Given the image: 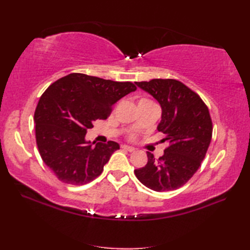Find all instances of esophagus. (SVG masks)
Wrapping results in <instances>:
<instances>
[{"mask_svg":"<svg viewBox=\"0 0 250 250\" xmlns=\"http://www.w3.org/2000/svg\"><path fill=\"white\" fill-rule=\"evenodd\" d=\"M121 148H122V149H125L126 151H130V152H133L135 150V148L128 146V145H121Z\"/></svg>","mask_w":250,"mask_h":250,"instance_id":"obj_1","label":"esophagus"}]
</instances>
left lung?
<instances>
[{"instance_id":"left-lung-1","label":"left lung","mask_w":250,"mask_h":250,"mask_svg":"<svg viewBox=\"0 0 250 250\" xmlns=\"http://www.w3.org/2000/svg\"><path fill=\"white\" fill-rule=\"evenodd\" d=\"M161 106L158 131L168 142L159 159L147 151L148 162L134 171L140 182L153 191L182 187L198 171L210 144L213 124L208 108L192 90L176 79L135 83Z\"/></svg>"}]
</instances>
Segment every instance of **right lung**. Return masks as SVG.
Here are the masks:
<instances>
[{"mask_svg": "<svg viewBox=\"0 0 250 250\" xmlns=\"http://www.w3.org/2000/svg\"><path fill=\"white\" fill-rule=\"evenodd\" d=\"M135 90L130 82L81 73L68 74L46 89L34 113L36 144L58 179L81 186L101 175L119 144L109 141L94 146V142L86 141L87 131L95 120L107 118L111 107Z\"/></svg>", "mask_w": 250, "mask_h": 250, "instance_id": "add662e5", "label": "right lung"}]
</instances>
